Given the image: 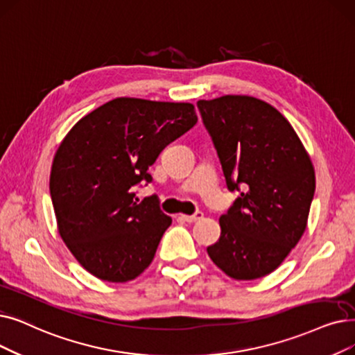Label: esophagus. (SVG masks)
<instances>
[{
    "instance_id": "esophagus-1",
    "label": "esophagus",
    "mask_w": 355,
    "mask_h": 355,
    "mask_svg": "<svg viewBox=\"0 0 355 355\" xmlns=\"http://www.w3.org/2000/svg\"><path fill=\"white\" fill-rule=\"evenodd\" d=\"M202 218H203V213L202 211H197L194 214H181V219L184 222H187V223H194V222L200 220Z\"/></svg>"
}]
</instances>
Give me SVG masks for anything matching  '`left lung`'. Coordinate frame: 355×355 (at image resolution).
I'll return each instance as SVG.
<instances>
[{
    "label": "left lung",
    "instance_id": "1",
    "mask_svg": "<svg viewBox=\"0 0 355 355\" xmlns=\"http://www.w3.org/2000/svg\"><path fill=\"white\" fill-rule=\"evenodd\" d=\"M197 107L241 196L222 214L213 263L235 280L272 272L300 241L315 194V169L297 133L268 103L250 96L200 100Z\"/></svg>",
    "mask_w": 355,
    "mask_h": 355
}]
</instances>
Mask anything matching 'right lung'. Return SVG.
Instances as JSON below:
<instances>
[{
	"instance_id": "1",
	"label": "right lung",
	"mask_w": 355,
	"mask_h": 355,
	"mask_svg": "<svg viewBox=\"0 0 355 355\" xmlns=\"http://www.w3.org/2000/svg\"><path fill=\"white\" fill-rule=\"evenodd\" d=\"M197 123L190 103L119 97L84 116L59 145L49 190L59 235L97 279L126 283L155 257L171 218L133 187L148 168Z\"/></svg>"
}]
</instances>
